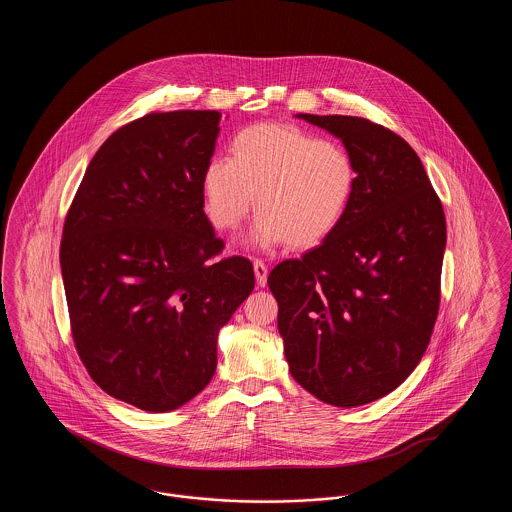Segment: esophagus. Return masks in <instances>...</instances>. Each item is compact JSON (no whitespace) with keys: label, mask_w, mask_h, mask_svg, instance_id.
<instances>
[{"label":"esophagus","mask_w":512,"mask_h":512,"mask_svg":"<svg viewBox=\"0 0 512 512\" xmlns=\"http://www.w3.org/2000/svg\"><path fill=\"white\" fill-rule=\"evenodd\" d=\"M253 270H255V280H257V286H265L267 284L268 268L261 259H255L253 261Z\"/></svg>","instance_id":"esophagus-1"}]
</instances>
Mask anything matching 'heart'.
<instances>
[{
  "instance_id": "obj_1",
  "label": "heart",
  "mask_w": 512,
  "mask_h": 512,
  "mask_svg": "<svg viewBox=\"0 0 512 512\" xmlns=\"http://www.w3.org/2000/svg\"><path fill=\"white\" fill-rule=\"evenodd\" d=\"M357 186L349 149L290 126L261 122L240 130L228 159L203 171L205 213L217 230H234L251 207L259 215L249 244L288 242L303 249L326 240L345 217Z\"/></svg>"
}]
</instances>
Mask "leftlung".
I'll return each instance as SVG.
<instances>
[{
	"instance_id": "left-lung-1",
	"label": "left lung",
	"mask_w": 512,
	"mask_h": 512,
	"mask_svg": "<svg viewBox=\"0 0 512 512\" xmlns=\"http://www.w3.org/2000/svg\"><path fill=\"white\" fill-rule=\"evenodd\" d=\"M297 119L340 138L357 186L340 226L268 274L295 382L334 407L372 403L420 363L436 324L445 215L401 136L361 117Z\"/></svg>"
}]
</instances>
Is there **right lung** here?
<instances>
[{
  "mask_svg": "<svg viewBox=\"0 0 512 512\" xmlns=\"http://www.w3.org/2000/svg\"><path fill=\"white\" fill-rule=\"evenodd\" d=\"M219 111L149 113L113 132L67 213L61 274L80 361L111 397L169 413L217 370L219 330L253 292L203 205Z\"/></svg>",
  "mask_w": 512,
  "mask_h": 512,
  "instance_id": "1",
  "label": "right lung"
}]
</instances>
